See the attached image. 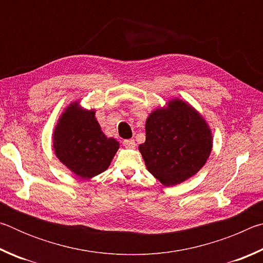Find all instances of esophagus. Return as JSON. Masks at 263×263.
Wrapping results in <instances>:
<instances>
[{
    "label": "esophagus",
    "instance_id": "1",
    "mask_svg": "<svg viewBox=\"0 0 263 263\" xmlns=\"http://www.w3.org/2000/svg\"><path fill=\"white\" fill-rule=\"evenodd\" d=\"M123 145L125 146L126 148H135L136 147V141L135 139H126L123 141Z\"/></svg>",
    "mask_w": 263,
    "mask_h": 263
}]
</instances>
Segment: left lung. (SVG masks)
Segmentation results:
<instances>
[{"instance_id": "obj_1", "label": "left lung", "mask_w": 263, "mask_h": 263, "mask_svg": "<svg viewBox=\"0 0 263 263\" xmlns=\"http://www.w3.org/2000/svg\"><path fill=\"white\" fill-rule=\"evenodd\" d=\"M146 141L139 151L148 172L163 185L190 179L204 164L212 149L208 123L186 102L174 99L167 108L149 114Z\"/></svg>"}]
</instances>
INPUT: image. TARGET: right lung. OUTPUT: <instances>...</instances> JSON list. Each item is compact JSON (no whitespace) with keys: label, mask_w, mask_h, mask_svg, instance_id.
I'll return each mask as SVG.
<instances>
[{"label":"right lung","mask_w":263,"mask_h":263,"mask_svg":"<svg viewBox=\"0 0 263 263\" xmlns=\"http://www.w3.org/2000/svg\"><path fill=\"white\" fill-rule=\"evenodd\" d=\"M57 158L70 172L88 180L103 173L119 148V142L106 138L94 110L70 103L61 115L53 133Z\"/></svg>","instance_id":"add662e5"}]
</instances>
